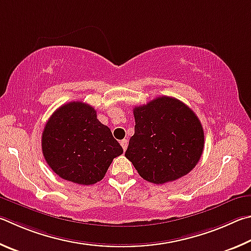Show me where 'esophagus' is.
Here are the masks:
<instances>
[{"instance_id": "1", "label": "esophagus", "mask_w": 251, "mask_h": 251, "mask_svg": "<svg viewBox=\"0 0 251 251\" xmlns=\"http://www.w3.org/2000/svg\"><path fill=\"white\" fill-rule=\"evenodd\" d=\"M120 144H121V147H122V149H123V150H126V148H128V140H126V139H123L122 140V141L120 142Z\"/></svg>"}]
</instances>
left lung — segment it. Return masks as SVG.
Here are the masks:
<instances>
[{"label":"left lung","mask_w":251,"mask_h":251,"mask_svg":"<svg viewBox=\"0 0 251 251\" xmlns=\"http://www.w3.org/2000/svg\"><path fill=\"white\" fill-rule=\"evenodd\" d=\"M134 134L126 157L140 176L154 184L181 178L199 163L204 130L191 108L172 97H157L133 108Z\"/></svg>","instance_id":"8db88e82"}]
</instances>
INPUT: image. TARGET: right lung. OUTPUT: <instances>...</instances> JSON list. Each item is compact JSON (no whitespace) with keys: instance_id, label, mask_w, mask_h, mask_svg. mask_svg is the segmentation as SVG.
<instances>
[{"instance_id":"add662e5","label":"right lung","mask_w":251,"mask_h":251,"mask_svg":"<svg viewBox=\"0 0 251 251\" xmlns=\"http://www.w3.org/2000/svg\"><path fill=\"white\" fill-rule=\"evenodd\" d=\"M42 150L59 177L80 185L101 181L112 160L123 153L95 108L81 101L66 103L51 114L42 134Z\"/></svg>"}]
</instances>
